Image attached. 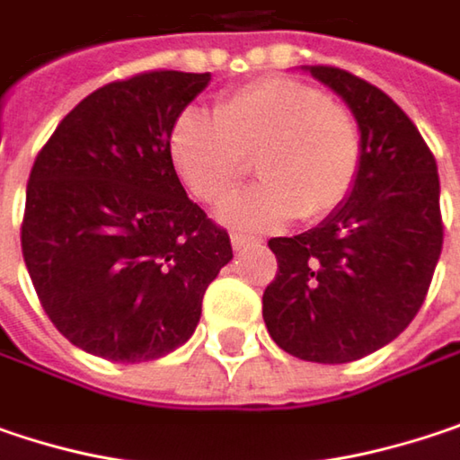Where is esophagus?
Returning <instances> with one entry per match:
<instances>
[{
    "label": "esophagus",
    "instance_id": "obj_1",
    "mask_svg": "<svg viewBox=\"0 0 460 460\" xmlns=\"http://www.w3.org/2000/svg\"><path fill=\"white\" fill-rule=\"evenodd\" d=\"M230 243H233V248H235V251H243V248L259 246V243H261V238H253V235H241V233H233Z\"/></svg>",
    "mask_w": 460,
    "mask_h": 460
}]
</instances>
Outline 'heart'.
<instances>
[{
	"label": "heart",
	"mask_w": 460,
	"mask_h": 460,
	"mask_svg": "<svg viewBox=\"0 0 460 460\" xmlns=\"http://www.w3.org/2000/svg\"><path fill=\"white\" fill-rule=\"evenodd\" d=\"M170 156L185 188L222 204L256 156L261 182L230 199L219 219L235 230H270L293 217L341 209L358 181L364 141L350 110L312 83L270 75L217 102V117L185 110L170 130Z\"/></svg>",
	"instance_id": "heart-1"
}]
</instances>
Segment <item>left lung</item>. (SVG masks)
Returning a JSON list of instances; mask_svg holds the SVG:
<instances>
[{
  "instance_id": "8db88e82",
  "label": "left lung",
  "mask_w": 460,
  "mask_h": 460,
  "mask_svg": "<svg viewBox=\"0 0 460 460\" xmlns=\"http://www.w3.org/2000/svg\"><path fill=\"white\" fill-rule=\"evenodd\" d=\"M304 70L348 104L364 159L341 209L270 241L278 278L261 314L290 356L348 364L395 341L424 304L443 251L440 178L421 133L385 91L341 67Z\"/></svg>"
}]
</instances>
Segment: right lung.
I'll return each mask as SVG.
<instances>
[{
  "mask_svg": "<svg viewBox=\"0 0 460 460\" xmlns=\"http://www.w3.org/2000/svg\"><path fill=\"white\" fill-rule=\"evenodd\" d=\"M209 73L154 70L88 93L51 133L25 190L22 259L73 345L117 364L181 348L233 259L181 185L170 130Z\"/></svg>",
  "mask_w": 460,
  "mask_h": 460,
  "instance_id": "obj_1",
  "label": "right lung"
}]
</instances>
